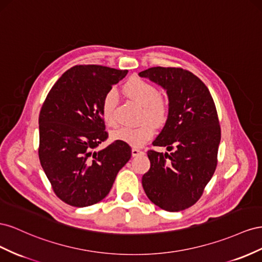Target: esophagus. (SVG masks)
<instances>
[{
    "label": "esophagus",
    "instance_id": "obj_1",
    "mask_svg": "<svg viewBox=\"0 0 262 262\" xmlns=\"http://www.w3.org/2000/svg\"><path fill=\"white\" fill-rule=\"evenodd\" d=\"M141 154H144V151L143 150H140L139 148H137V147H134L133 149H132V155L135 157V156H139V155H141Z\"/></svg>",
    "mask_w": 262,
    "mask_h": 262
}]
</instances>
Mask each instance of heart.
I'll list each match as a JSON object with an SVG mask.
<instances>
[{
    "instance_id": "1",
    "label": "heart",
    "mask_w": 262,
    "mask_h": 262,
    "mask_svg": "<svg viewBox=\"0 0 262 262\" xmlns=\"http://www.w3.org/2000/svg\"><path fill=\"white\" fill-rule=\"evenodd\" d=\"M123 92L127 98L135 101L140 105L139 118H147L137 125L123 126L113 132V137L132 146H143L146 141L155 135V125H159L166 121L169 113V100L166 95L158 93L157 88L144 79L130 78L123 85ZM116 95L114 91L104 94L101 101V115L106 124L113 126L116 124L115 107ZM151 121H149L148 119Z\"/></svg>"
}]
</instances>
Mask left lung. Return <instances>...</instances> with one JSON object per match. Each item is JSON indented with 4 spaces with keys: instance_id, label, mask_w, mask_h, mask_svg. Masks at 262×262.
Masks as SVG:
<instances>
[{
    "instance_id": "left-lung-1",
    "label": "left lung",
    "mask_w": 262,
    "mask_h": 262,
    "mask_svg": "<svg viewBox=\"0 0 262 262\" xmlns=\"http://www.w3.org/2000/svg\"><path fill=\"white\" fill-rule=\"evenodd\" d=\"M139 76L167 90L168 119L152 145L173 150H148L150 168L141 183L157 206L168 212L183 211L200 200L217 166V111L207 86L189 70L152 67Z\"/></svg>"
}]
</instances>
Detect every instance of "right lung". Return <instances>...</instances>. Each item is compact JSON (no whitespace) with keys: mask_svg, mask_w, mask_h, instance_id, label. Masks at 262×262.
<instances>
[{"mask_svg":"<svg viewBox=\"0 0 262 262\" xmlns=\"http://www.w3.org/2000/svg\"><path fill=\"white\" fill-rule=\"evenodd\" d=\"M127 70L77 64L50 89L39 113L40 164L56 195L76 207L93 205L111 191L130 159L132 148L116 140L95 151L108 138L101 101Z\"/></svg>","mask_w":262,"mask_h":262,"instance_id":"1","label":"right lung"}]
</instances>
